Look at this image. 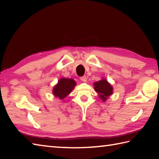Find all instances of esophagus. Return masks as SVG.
I'll return each mask as SVG.
<instances>
[{"label": "esophagus", "mask_w": 159, "mask_h": 159, "mask_svg": "<svg viewBox=\"0 0 159 159\" xmlns=\"http://www.w3.org/2000/svg\"><path fill=\"white\" fill-rule=\"evenodd\" d=\"M80 80H82V81H83V82H86L87 80V77L85 76H82V77H80Z\"/></svg>", "instance_id": "obj_1"}]
</instances>
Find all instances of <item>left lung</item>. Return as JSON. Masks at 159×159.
I'll use <instances>...</instances> for the list:
<instances>
[{"instance_id": "obj_1", "label": "left lung", "mask_w": 159, "mask_h": 159, "mask_svg": "<svg viewBox=\"0 0 159 159\" xmlns=\"http://www.w3.org/2000/svg\"><path fill=\"white\" fill-rule=\"evenodd\" d=\"M94 89L98 93L99 96L103 101H105L107 98L113 93V87L105 79H102L93 84Z\"/></svg>"}]
</instances>
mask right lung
Masks as SVG:
<instances>
[{
	"instance_id": "right-lung-1",
	"label": "right lung",
	"mask_w": 159,
	"mask_h": 159,
	"mask_svg": "<svg viewBox=\"0 0 159 159\" xmlns=\"http://www.w3.org/2000/svg\"><path fill=\"white\" fill-rule=\"evenodd\" d=\"M76 85V82L71 79H61L58 84L53 89V94L60 99H63L72 92Z\"/></svg>"
}]
</instances>
